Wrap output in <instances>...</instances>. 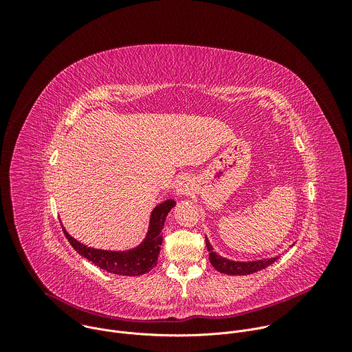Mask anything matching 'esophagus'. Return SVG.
<instances>
[{
  "mask_svg": "<svg viewBox=\"0 0 352 352\" xmlns=\"http://www.w3.org/2000/svg\"><path fill=\"white\" fill-rule=\"evenodd\" d=\"M192 185H193V184H192L190 178L186 177V175H182V177H179V179L177 181L175 193H177L178 196H186V195L190 193Z\"/></svg>",
  "mask_w": 352,
  "mask_h": 352,
  "instance_id": "34e87169",
  "label": "esophagus"
}]
</instances>
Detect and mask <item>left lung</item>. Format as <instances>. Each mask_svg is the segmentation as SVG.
<instances>
[{
  "label": "left lung",
  "mask_w": 352,
  "mask_h": 352,
  "mask_svg": "<svg viewBox=\"0 0 352 352\" xmlns=\"http://www.w3.org/2000/svg\"><path fill=\"white\" fill-rule=\"evenodd\" d=\"M294 245V243H292ZM206 246L209 250V261L212 263V266L224 274H230V276H246V274H252L256 272L263 270L265 267H267L269 265L274 263L280 256H274V258H267V259H261V261H232L228 258H224L221 255H219L217 252H214V248L212 246L209 238L206 236Z\"/></svg>",
  "instance_id": "left-lung-1"
}]
</instances>
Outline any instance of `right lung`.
I'll return each mask as SVG.
<instances>
[{
	"label": "right lung",
	"instance_id": "right-lung-1",
	"mask_svg": "<svg viewBox=\"0 0 352 352\" xmlns=\"http://www.w3.org/2000/svg\"><path fill=\"white\" fill-rule=\"evenodd\" d=\"M175 206V200L167 199L157 205L150 213L147 232L143 241L135 248L126 250H107L87 246L68 234L63 227L64 234L76 252L94 263L97 267L117 276H142L157 265V258L163 243V227L166 217ZM63 226V224H61Z\"/></svg>",
	"mask_w": 352,
	"mask_h": 352
}]
</instances>
